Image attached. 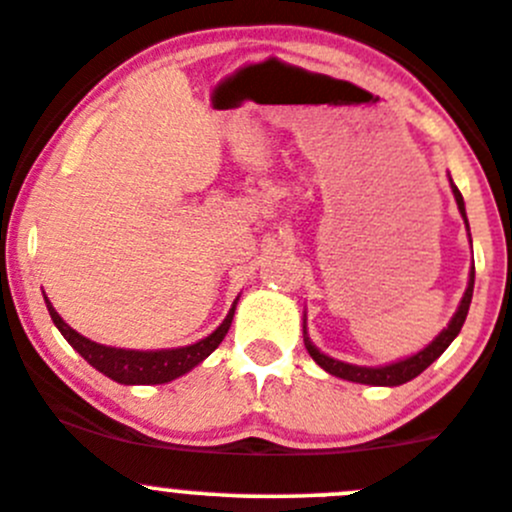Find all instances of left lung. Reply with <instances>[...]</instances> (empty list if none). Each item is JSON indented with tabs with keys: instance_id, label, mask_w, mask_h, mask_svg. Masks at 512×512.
I'll return each mask as SVG.
<instances>
[{
	"instance_id": "obj_1",
	"label": "left lung",
	"mask_w": 512,
	"mask_h": 512,
	"mask_svg": "<svg viewBox=\"0 0 512 512\" xmlns=\"http://www.w3.org/2000/svg\"><path fill=\"white\" fill-rule=\"evenodd\" d=\"M449 183H451V193H454V201H457L459 214H462V219H464V227H467V232H469L467 209H464L462 193H459V188L454 186V181H451V178H449ZM469 242H472V239H469ZM472 290H474V265H472V270H469L467 290H464V296H462V301H459L457 313L451 316L449 324H446L444 329H441L439 334H436L434 339H431V342H428L426 347L421 349V352L411 354V357L398 359V362H388V365H380V367H365V365H349V362H342V359L329 357V354L321 352V349L316 347L311 339H308L306 316H303V344H306V349H308V354L313 357V362H316L321 370L329 372V375L342 377V380H349V382H359V385H380V388H395V385H403V382H408V380H413V377L421 375V372L426 370L431 362H436V359L444 354V349L449 347L454 339H457V334L462 331L464 319H467V313H469V303H472Z\"/></svg>"
}]
</instances>
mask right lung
Here are the masks:
<instances>
[{
  "label": "right lung",
  "instance_id": "right-lung-1",
  "mask_svg": "<svg viewBox=\"0 0 512 512\" xmlns=\"http://www.w3.org/2000/svg\"><path fill=\"white\" fill-rule=\"evenodd\" d=\"M237 301L229 308L227 319L216 326L209 336L199 339L196 344L176 349H119L91 342L84 334H78L76 329H71V326L58 316V311H55L53 303L48 301V296H45V306H48L50 319L58 326V331L66 336V342L71 344L91 367H96L101 375L112 377L114 382H122V385H163V382L176 380V377L186 375L193 367L201 365V362L222 344L224 336H227L229 326H232Z\"/></svg>",
  "mask_w": 512,
  "mask_h": 512
}]
</instances>
